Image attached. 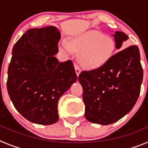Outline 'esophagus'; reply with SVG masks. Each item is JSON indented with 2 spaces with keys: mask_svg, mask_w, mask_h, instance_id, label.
<instances>
[{
  "mask_svg": "<svg viewBox=\"0 0 148 148\" xmlns=\"http://www.w3.org/2000/svg\"><path fill=\"white\" fill-rule=\"evenodd\" d=\"M74 67H75V73H76L77 75H78L79 74H80L81 73V68L79 67V66H78L77 64H74Z\"/></svg>",
  "mask_w": 148,
  "mask_h": 148,
  "instance_id": "esophagus-1",
  "label": "esophagus"
}]
</instances>
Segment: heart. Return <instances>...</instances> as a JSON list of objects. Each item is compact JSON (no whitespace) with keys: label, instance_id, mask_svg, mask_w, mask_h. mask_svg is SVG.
Segmentation results:
<instances>
[{"label":"heart","instance_id":"heart-1","mask_svg":"<svg viewBox=\"0 0 148 148\" xmlns=\"http://www.w3.org/2000/svg\"><path fill=\"white\" fill-rule=\"evenodd\" d=\"M114 39L99 31H88L70 38L64 42L61 50L67 53H80L79 61L84 68L94 70L104 66L113 56Z\"/></svg>","mask_w":148,"mask_h":148}]
</instances>
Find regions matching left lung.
Masks as SVG:
<instances>
[{"label": "left lung", "mask_w": 148, "mask_h": 148, "mask_svg": "<svg viewBox=\"0 0 148 148\" xmlns=\"http://www.w3.org/2000/svg\"><path fill=\"white\" fill-rule=\"evenodd\" d=\"M114 38L118 49L128 38L119 31ZM78 80L86 119L103 125L116 122L131 110L140 94L143 69L138 47L130 45L118 51L104 66L82 71Z\"/></svg>", "instance_id": "obj_1"}]
</instances>
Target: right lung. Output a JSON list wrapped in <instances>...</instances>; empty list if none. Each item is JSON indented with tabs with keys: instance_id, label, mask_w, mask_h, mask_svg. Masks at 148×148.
I'll list each match as a JSON object with an SVG mask.
<instances>
[{
	"instance_id": "obj_1",
	"label": "right lung",
	"mask_w": 148,
	"mask_h": 148,
	"mask_svg": "<svg viewBox=\"0 0 148 148\" xmlns=\"http://www.w3.org/2000/svg\"><path fill=\"white\" fill-rule=\"evenodd\" d=\"M60 38L53 26L34 28L13 47L8 93L18 113L32 123L48 125L58 121V99L77 80L73 61L59 63L54 56Z\"/></svg>"
}]
</instances>
